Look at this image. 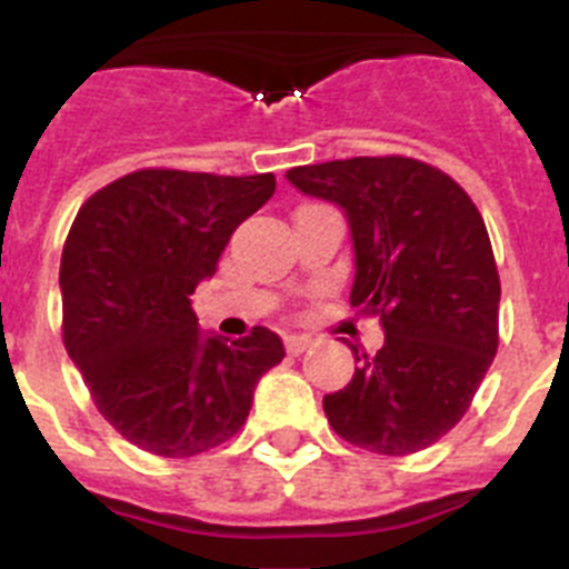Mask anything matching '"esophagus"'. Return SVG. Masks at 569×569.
I'll return each instance as SVG.
<instances>
[{
    "mask_svg": "<svg viewBox=\"0 0 569 569\" xmlns=\"http://www.w3.org/2000/svg\"><path fill=\"white\" fill-rule=\"evenodd\" d=\"M284 347H288L290 356L305 353V350H308V347H310V336H301V333L288 336V339H284Z\"/></svg>",
    "mask_w": 569,
    "mask_h": 569,
    "instance_id": "obj_1",
    "label": "esophagus"
}]
</instances>
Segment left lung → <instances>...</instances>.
<instances>
[{"label": "left lung", "mask_w": 569, "mask_h": 569, "mask_svg": "<svg viewBox=\"0 0 569 569\" xmlns=\"http://www.w3.org/2000/svg\"><path fill=\"white\" fill-rule=\"evenodd\" d=\"M288 182L345 213L350 305L379 316L385 345L325 396L345 441L419 453L459 425L499 347V270L485 219L441 170L405 156H356L288 170Z\"/></svg>", "instance_id": "left-lung-1"}]
</instances>
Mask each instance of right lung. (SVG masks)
<instances>
[{
	"label": "right lung",
	"instance_id": "right-lung-1",
	"mask_svg": "<svg viewBox=\"0 0 569 569\" xmlns=\"http://www.w3.org/2000/svg\"><path fill=\"white\" fill-rule=\"evenodd\" d=\"M276 190L273 173L136 170L93 193L59 268L62 336L99 413L153 456L188 459L239 433L284 359L279 333H202L190 308L224 244Z\"/></svg>",
	"mask_w": 569,
	"mask_h": 569
}]
</instances>
